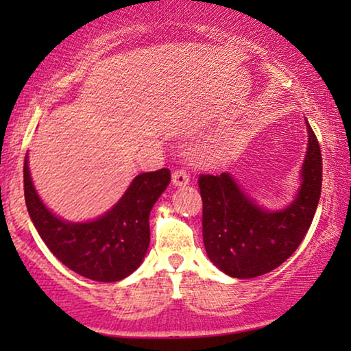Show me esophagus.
I'll list each match as a JSON object with an SVG mask.
<instances>
[{
	"instance_id": "esophagus-1",
	"label": "esophagus",
	"mask_w": 351,
	"mask_h": 351,
	"mask_svg": "<svg viewBox=\"0 0 351 351\" xmlns=\"http://www.w3.org/2000/svg\"><path fill=\"white\" fill-rule=\"evenodd\" d=\"M190 184V176L185 171L172 172V185L174 186H185Z\"/></svg>"
}]
</instances>
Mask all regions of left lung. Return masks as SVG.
Instances as JSON below:
<instances>
[{"label": "left lung", "instance_id": "obj_1", "mask_svg": "<svg viewBox=\"0 0 351 351\" xmlns=\"http://www.w3.org/2000/svg\"><path fill=\"white\" fill-rule=\"evenodd\" d=\"M305 124L308 143L299 189L285 208L258 204L228 172L199 177L204 249L225 275L247 280L275 270L295 252L308 232L321 196L323 161L306 118Z\"/></svg>", "mask_w": 351, "mask_h": 351}]
</instances>
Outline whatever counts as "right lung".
Masks as SVG:
<instances>
[{
	"instance_id": "obj_1",
	"label": "right lung",
	"mask_w": 351,
	"mask_h": 351,
	"mask_svg": "<svg viewBox=\"0 0 351 351\" xmlns=\"http://www.w3.org/2000/svg\"><path fill=\"white\" fill-rule=\"evenodd\" d=\"M171 182L169 169L143 172L99 217L70 222L45 204L23 162L27 210L49 251L71 271L99 282L121 281L141 267L150 246V213Z\"/></svg>"
}]
</instances>
